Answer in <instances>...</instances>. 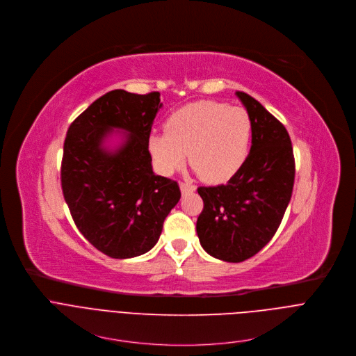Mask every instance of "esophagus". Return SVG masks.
Masks as SVG:
<instances>
[{"mask_svg":"<svg viewBox=\"0 0 356 356\" xmlns=\"http://www.w3.org/2000/svg\"><path fill=\"white\" fill-rule=\"evenodd\" d=\"M179 188H181L182 193H189V192L196 191V186L192 184H188V182H179Z\"/></svg>","mask_w":356,"mask_h":356,"instance_id":"1","label":"esophagus"}]
</instances>
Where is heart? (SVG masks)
Wrapping results in <instances>:
<instances>
[{"label": "heart", "instance_id": "obj_1", "mask_svg": "<svg viewBox=\"0 0 356 356\" xmlns=\"http://www.w3.org/2000/svg\"><path fill=\"white\" fill-rule=\"evenodd\" d=\"M165 134H153L149 150L156 168L170 175L188 159L200 178L210 184L230 179L244 164L251 138L245 109L215 101H197L172 112Z\"/></svg>", "mask_w": 356, "mask_h": 356}]
</instances>
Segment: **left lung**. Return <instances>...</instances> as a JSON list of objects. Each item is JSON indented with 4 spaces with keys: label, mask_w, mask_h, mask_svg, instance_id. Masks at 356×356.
I'll return each instance as SVG.
<instances>
[{
    "label": "left lung",
    "mask_w": 356,
    "mask_h": 356,
    "mask_svg": "<svg viewBox=\"0 0 356 356\" xmlns=\"http://www.w3.org/2000/svg\"><path fill=\"white\" fill-rule=\"evenodd\" d=\"M251 119V150L226 185L199 186L203 210L196 233L203 250L226 262L254 257L275 236L295 184L293 147L286 127L257 99L236 92Z\"/></svg>",
    "instance_id": "1"
}]
</instances>
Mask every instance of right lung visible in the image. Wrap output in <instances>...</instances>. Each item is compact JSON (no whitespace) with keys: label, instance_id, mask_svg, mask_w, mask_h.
Instances as JSON below:
<instances>
[{"label":"right lung","instance_id":"1","mask_svg":"<svg viewBox=\"0 0 356 356\" xmlns=\"http://www.w3.org/2000/svg\"><path fill=\"white\" fill-rule=\"evenodd\" d=\"M161 106L160 92L113 90L67 130L60 171L65 203L81 234L111 258L150 251L181 197L178 182L152 167L149 138ZM112 128L128 133L115 154L102 146Z\"/></svg>","mask_w":356,"mask_h":356}]
</instances>
